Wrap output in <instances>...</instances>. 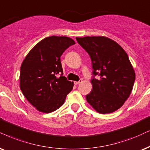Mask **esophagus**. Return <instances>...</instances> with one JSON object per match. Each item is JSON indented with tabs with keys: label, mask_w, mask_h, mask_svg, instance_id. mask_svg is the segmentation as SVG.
Listing matches in <instances>:
<instances>
[{
	"label": "esophagus",
	"mask_w": 150,
	"mask_h": 150,
	"mask_svg": "<svg viewBox=\"0 0 150 150\" xmlns=\"http://www.w3.org/2000/svg\"><path fill=\"white\" fill-rule=\"evenodd\" d=\"M81 82H82V80H81V79H80V80L78 81H74V83H75V85L80 84V83H81Z\"/></svg>",
	"instance_id": "1"
}]
</instances>
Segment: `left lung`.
Wrapping results in <instances>:
<instances>
[{"label":"left lung","instance_id":"1","mask_svg":"<svg viewBox=\"0 0 150 150\" xmlns=\"http://www.w3.org/2000/svg\"><path fill=\"white\" fill-rule=\"evenodd\" d=\"M79 45L88 53L92 61V91L86 101L102 114L113 113L129 97L136 74L127 54L115 41L102 36L76 37Z\"/></svg>","mask_w":150,"mask_h":150}]
</instances>
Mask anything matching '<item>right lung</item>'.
Instances as JSON below:
<instances>
[{
	"label": "right lung",
	"instance_id": "add662e5",
	"mask_svg": "<svg viewBox=\"0 0 150 150\" xmlns=\"http://www.w3.org/2000/svg\"><path fill=\"white\" fill-rule=\"evenodd\" d=\"M75 42L67 37L51 36L32 48L21 66L20 88L38 111L51 113L65 102L73 81L63 76L60 57ZM59 74H61L59 77Z\"/></svg>",
	"mask_w": 150,
	"mask_h": 150
}]
</instances>
